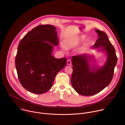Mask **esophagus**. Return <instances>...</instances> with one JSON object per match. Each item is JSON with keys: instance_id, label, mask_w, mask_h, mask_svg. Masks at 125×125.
Masks as SVG:
<instances>
[{"instance_id": "esophagus-1", "label": "esophagus", "mask_w": 125, "mask_h": 125, "mask_svg": "<svg viewBox=\"0 0 125 125\" xmlns=\"http://www.w3.org/2000/svg\"><path fill=\"white\" fill-rule=\"evenodd\" d=\"M67 64L69 65H71V64H72V62H71V60L70 59H68L67 61Z\"/></svg>"}]
</instances>
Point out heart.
Returning a JSON list of instances; mask_svg holds the SVG:
<instances>
[{
  "label": "heart",
  "mask_w": 125,
  "mask_h": 125,
  "mask_svg": "<svg viewBox=\"0 0 125 125\" xmlns=\"http://www.w3.org/2000/svg\"><path fill=\"white\" fill-rule=\"evenodd\" d=\"M86 36L84 35H81L78 38H73L67 40L65 44V47L66 49H71L76 47L80 42L85 39Z\"/></svg>",
  "instance_id": "heart-1"
}]
</instances>
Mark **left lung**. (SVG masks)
<instances>
[{"label":"left lung","instance_id":"8db88e82","mask_svg":"<svg viewBox=\"0 0 125 125\" xmlns=\"http://www.w3.org/2000/svg\"><path fill=\"white\" fill-rule=\"evenodd\" d=\"M98 38L92 49L100 48L105 53L107 60L102 67L91 65L92 55L84 53L72 58L73 73L71 83L80 94L91 96L95 94L107 86L111 82L117 62L115 48L104 31L95 30Z\"/></svg>","mask_w":125,"mask_h":125}]
</instances>
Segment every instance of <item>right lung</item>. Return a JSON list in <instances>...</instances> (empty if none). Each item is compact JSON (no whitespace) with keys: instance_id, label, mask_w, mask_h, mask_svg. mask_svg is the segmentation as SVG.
<instances>
[{"instance_id":"obj_1","label":"right lung","mask_w":125,"mask_h":125,"mask_svg":"<svg viewBox=\"0 0 125 125\" xmlns=\"http://www.w3.org/2000/svg\"><path fill=\"white\" fill-rule=\"evenodd\" d=\"M56 30L52 25H39L27 33L18 45L15 58L18 77L31 93L47 92L66 64V58L56 59L52 55L53 45L59 43Z\"/></svg>"}]
</instances>
